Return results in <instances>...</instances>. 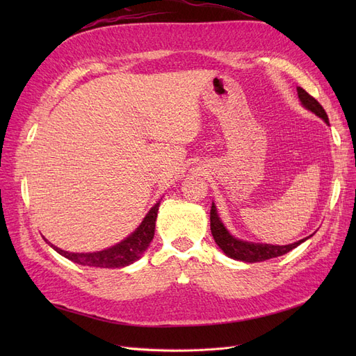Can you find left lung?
<instances>
[{
  "instance_id": "obj_1",
  "label": "left lung",
  "mask_w": 356,
  "mask_h": 356,
  "mask_svg": "<svg viewBox=\"0 0 356 356\" xmlns=\"http://www.w3.org/2000/svg\"><path fill=\"white\" fill-rule=\"evenodd\" d=\"M297 93H298V99L301 105H303L306 110L321 117L322 120L330 126L325 110L322 108V105L314 98V96H310L305 89L301 88H297ZM211 232H212L215 243L220 246V250L225 255L233 258V260H239L245 263H258V261L270 260V258H275V257H281L289 252L291 250H294V248L307 241L312 236L310 234L309 238H305L289 245H270V243H257V242L242 241V239L234 238V236L230 234V232L225 229V225L222 224L220 215L217 212V207H215L213 203L211 208Z\"/></svg>"
}]
</instances>
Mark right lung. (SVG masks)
<instances>
[{
    "label": "right lung",
    "mask_w": 356,
    "mask_h": 356,
    "mask_svg": "<svg viewBox=\"0 0 356 356\" xmlns=\"http://www.w3.org/2000/svg\"><path fill=\"white\" fill-rule=\"evenodd\" d=\"M159 207H160V202H157L154 207L148 211L143 222L139 224V227L132 234H129L127 238L123 239L122 242H118L114 246L106 248V250H102V251L68 252V251L60 250V248L55 245H51L50 242L47 243L62 257H65L68 260L81 266L102 267V268L126 267L139 260L141 255L145 252L147 248L149 246V242L153 241Z\"/></svg>",
    "instance_id": "right-lung-1"
}]
</instances>
